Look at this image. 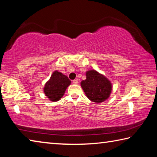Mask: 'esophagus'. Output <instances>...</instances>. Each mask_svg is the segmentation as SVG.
<instances>
[{"mask_svg":"<svg viewBox=\"0 0 157 157\" xmlns=\"http://www.w3.org/2000/svg\"><path fill=\"white\" fill-rule=\"evenodd\" d=\"M73 83L75 84H78V79H74V80H73Z\"/></svg>","mask_w":157,"mask_h":157,"instance_id":"1","label":"esophagus"}]
</instances>
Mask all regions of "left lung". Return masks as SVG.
Returning <instances> with one entry per match:
<instances>
[{
  "instance_id": "1",
  "label": "left lung",
  "mask_w": 157,
  "mask_h": 157,
  "mask_svg": "<svg viewBox=\"0 0 157 157\" xmlns=\"http://www.w3.org/2000/svg\"><path fill=\"white\" fill-rule=\"evenodd\" d=\"M86 79L81 82L85 94L92 102L100 103L109 97L112 86L110 81L95 70L86 73Z\"/></svg>"
}]
</instances>
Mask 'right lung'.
Masks as SVG:
<instances>
[{
  "mask_svg": "<svg viewBox=\"0 0 157 157\" xmlns=\"http://www.w3.org/2000/svg\"><path fill=\"white\" fill-rule=\"evenodd\" d=\"M71 80L62 73L55 71L44 86V94L52 102H57L64 94L66 89L71 84Z\"/></svg>",
  "mask_w": 157,
  "mask_h": 157,
  "instance_id": "obj_1",
  "label": "right lung"
}]
</instances>
